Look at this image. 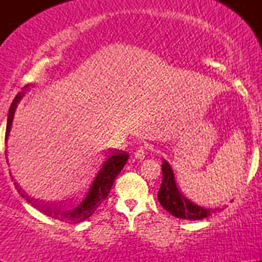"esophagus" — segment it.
<instances>
[{"instance_id": "obj_1", "label": "esophagus", "mask_w": 262, "mask_h": 262, "mask_svg": "<svg viewBox=\"0 0 262 262\" xmlns=\"http://www.w3.org/2000/svg\"><path fill=\"white\" fill-rule=\"evenodd\" d=\"M146 150H148V146L140 145L139 148H137V150H135L134 156L137 159H144L146 156Z\"/></svg>"}]
</instances>
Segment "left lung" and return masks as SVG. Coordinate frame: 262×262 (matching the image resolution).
<instances>
[{
	"label": "left lung",
	"mask_w": 262,
	"mask_h": 262,
	"mask_svg": "<svg viewBox=\"0 0 262 262\" xmlns=\"http://www.w3.org/2000/svg\"><path fill=\"white\" fill-rule=\"evenodd\" d=\"M162 182L160 189L158 192L159 202L167 212L171 213L173 217L188 219V221H200L204 219L218 209L203 208L192 203L187 198L183 197L177 188L173 172L171 170L169 162L166 160L162 161Z\"/></svg>",
	"instance_id": "left-lung-1"
}]
</instances>
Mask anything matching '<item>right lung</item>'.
<instances>
[{
    "label": "right lung",
    "instance_id": "right-lung-1",
    "mask_svg": "<svg viewBox=\"0 0 262 262\" xmlns=\"http://www.w3.org/2000/svg\"><path fill=\"white\" fill-rule=\"evenodd\" d=\"M22 96L23 93H18L11 104L7 118V127H6V141H7L8 135H10L14 111H16L18 102L20 101ZM128 158L129 155L125 151H122V150L112 149L103 151L102 158L90 169L79 192L66 203L55 204V206L54 204L40 203L37 200H33L20 188V186L17 182L13 183L18 193L23 198H26L27 202L31 203L39 212L53 219H58L60 222H65V223L69 224H77L91 217L95 210L100 207V204L108 197L114 180L122 171ZM6 160H7V158H6ZM12 181H13V179H12Z\"/></svg>",
    "mask_w": 262,
    "mask_h": 262
}]
</instances>
